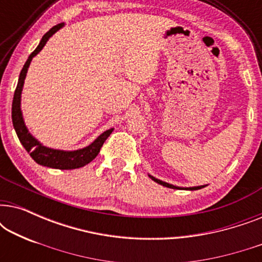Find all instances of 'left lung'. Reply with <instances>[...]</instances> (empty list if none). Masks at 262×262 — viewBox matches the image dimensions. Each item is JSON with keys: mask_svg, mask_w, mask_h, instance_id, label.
Instances as JSON below:
<instances>
[{"mask_svg": "<svg viewBox=\"0 0 262 262\" xmlns=\"http://www.w3.org/2000/svg\"><path fill=\"white\" fill-rule=\"evenodd\" d=\"M149 177L151 178V180L157 182V184H160V185H162V186H166V187L174 188V189H179V188H180V187H177V186H173V185H170V184H167V182H164V181H161V180H159V179L151 177V175H149ZM203 187H205V186H198V187H188V188H185V189H189V191H195V189H200V188H203Z\"/></svg>", "mask_w": 262, "mask_h": 262, "instance_id": "1", "label": "left lung"}]
</instances>
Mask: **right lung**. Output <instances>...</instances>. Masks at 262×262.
Segmentation results:
<instances>
[{
    "label": "right lung",
    "mask_w": 262,
    "mask_h": 262,
    "mask_svg": "<svg viewBox=\"0 0 262 262\" xmlns=\"http://www.w3.org/2000/svg\"><path fill=\"white\" fill-rule=\"evenodd\" d=\"M63 26V24H58L56 26H53L49 32H46L44 37L41 38L40 42L37 46V49L31 53L28 59L25 63V66L21 70L19 81H17V85L14 93L13 103H12V120H13V126L15 128V132L19 137V141L21 144L24 145V148L26 149V151L30 154L32 159H33L38 164L41 166L50 167V168H56V169H76V168H81L92 162L93 160L98 156L100 152V149L108 136L112 134L113 128H110L99 136L91 145L85 146L83 149L75 150V151H63V150H55L46 148V146L41 145L37 139L32 137V135L28 132L27 127L25 126L24 119H23V113H21L20 108V101H21V92H23L25 77H26L27 69L30 67V63L33 57L41 51V49L44 48L46 41L49 40V38L52 34H55L60 27Z\"/></svg>",
    "instance_id": "obj_1"
}]
</instances>
